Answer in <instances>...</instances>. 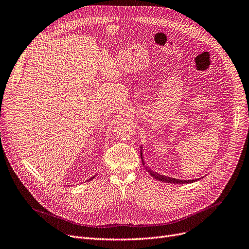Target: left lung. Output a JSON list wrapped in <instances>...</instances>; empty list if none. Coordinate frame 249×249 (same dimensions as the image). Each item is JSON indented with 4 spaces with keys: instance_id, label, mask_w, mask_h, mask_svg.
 <instances>
[{
    "instance_id": "obj_1",
    "label": "left lung",
    "mask_w": 249,
    "mask_h": 249,
    "mask_svg": "<svg viewBox=\"0 0 249 249\" xmlns=\"http://www.w3.org/2000/svg\"><path fill=\"white\" fill-rule=\"evenodd\" d=\"M140 157H142V164L144 165V160L142 158V149L140 150ZM145 169L147 170V172L149 173V174L153 176L154 178L158 179L159 181H163V182H169V183H179V184H183V183H191V182H194V180H179V179H175V178H170V177H167V176H164V175H160L158 174V173L151 171L150 169H148L147 167H145Z\"/></svg>"
}]
</instances>
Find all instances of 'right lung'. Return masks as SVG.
<instances>
[{
    "label": "right lung",
    "instance_id": "1",
    "mask_svg": "<svg viewBox=\"0 0 249 249\" xmlns=\"http://www.w3.org/2000/svg\"><path fill=\"white\" fill-rule=\"evenodd\" d=\"M90 179H92V178H90Z\"/></svg>",
    "mask_w": 249,
    "mask_h": 249
}]
</instances>
